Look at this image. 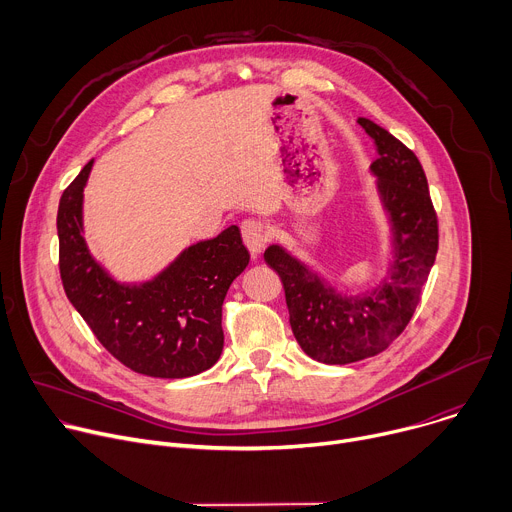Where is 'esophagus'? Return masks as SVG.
<instances>
[{
  "label": "esophagus",
  "instance_id": "34e87169",
  "mask_svg": "<svg viewBox=\"0 0 512 512\" xmlns=\"http://www.w3.org/2000/svg\"><path fill=\"white\" fill-rule=\"evenodd\" d=\"M241 233H243V241H245V245H247V249L251 251L253 257H257L269 241L265 225L261 221H257V218H247V221H243L241 223Z\"/></svg>",
  "mask_w": 512,
  "mask_h": 512
}]
</instances>
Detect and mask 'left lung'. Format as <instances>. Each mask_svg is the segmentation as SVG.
Listing matches in <instances>:
<instances>
[{
	"label": "left lung",
	"instance_id": "1",
	"mask_svg": "<svg viewBox=\"0 0 512 512\" xmlns=\"http://www.w3.org/2000/svg\"><path fill=\"white\" fill-rule=\"evenodd\" d=\"M358 123L381 156L371 174L389 225L387 275L364 291H344L279 243L263 255L283 281L298 344L324 364L383 352L409 324L437 253V218L419 160L387 129L362 117Z\"/></svg>",
	"mask_w": 512,
	"mask_h": 512
}]
</instances>
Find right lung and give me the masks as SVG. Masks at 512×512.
Segmentation results:
<instances>
[{
	"instance_id": "add662e5",
	"label": "right lung",
	"mask_w": 512,
	"mask_h": 512,
	"mask_svg": "<svg viewBox=\"0 0 512 512\" xmlns=\"http://www.w3.org/2000/svg\"><path fill=\"white\" fill-rule=\"evenodd\" d=\"M91 160L58 204L60 277L66 298L99 342L125 367L156 379L194 377L221 358L223 302L249 265L241 231L184 247L150 279L119 281L85 239V186Z\"/></svg>"
}]
</instances>
